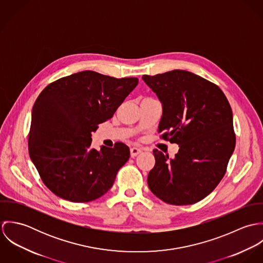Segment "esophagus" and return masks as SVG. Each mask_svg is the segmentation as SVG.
<instances>
[{
  "instance_id": "esophagus-1",
  "label": "esophagus",
  "mask_w": 263,
  "mask_h": 263,
  "mask_svg": "<svg viewBox=\"0 0 263 263\" xmlns=\"http://www.w3.org/2000/svg\"><path fill=\"white\" fill-rule=\"evenodd\" d=\"M140 153H142V149L140 148H136V147H133L130 148V156L134 158L136 156H138Z\"/></svg>"
}]
</instances>
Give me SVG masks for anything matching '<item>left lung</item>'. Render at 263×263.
<instances>
[{
  "label": "left lung",
  "mask_w": 263,
  "mask_h": 263,
  "mask_svg": "<svg viewBox=\"0 0 263 263\" xmlns=\"http://www.w3.org/2000/svg\"><path fill=\"white\" fill-rule=\"evenodd\" d=\"M163 106L160 138L179 145L174 158L153 151L151 191L169 204H192L208 196L225 175L236 145L233 113L223 91L187 71L143 76Z\"/></svg>",
  "instance_id": "8db88e82"
}]
</instances>
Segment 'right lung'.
<instances>
[{"label":"right lung","instance_id":"right-lung-1","mask_svg":"<svg viewBox=\"0 0 263 263\" xmlns=\"http://www.w3.org/2000/svg\"><path fill=\"white\" fill-rule=\"evenodd\" d=\"M138 78L116 79L93 71L61 78L47 85L32 108L29 156L51 192L73 202H88L105 194L129 149L91 147V133L110 119Z\"/></svg>","mask_w":263,"mask_h":263}]
</instances>
